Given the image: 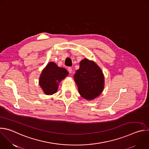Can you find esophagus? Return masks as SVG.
Here are the masks:
<instances>
[{
	"mask_svg": "<svg viewBox=\"0 0 149 149\" xmlns=\"http://www.w3.org/2000/svg\"><path fill=\"white\" fill-rule=\"evenodd\" d=\"M68 72H69L70 74H71V73H72V68H71V67H68Z\"/></svg>",
	"mask_w": 149,
	"mask_h": 149,
	"instance_id": "obj_1",
	"label": "esophagus"
}]
</instances>
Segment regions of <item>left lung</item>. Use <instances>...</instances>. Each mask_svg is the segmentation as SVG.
Masks as SVG:
<instances>
[{
	"label": "left lung",
	"mask_w": 149,
	"mask_h": 149,
	"mask_svg": "<svg viewBox=\"0 0 149 149\" xmlns=\"http://www.w3.org/2000/svg\"><path fill=\"white\" fill-rule=\"evenodd\" d=\"M78 92L85 100L91 101L100 95L104 88V76L93 61L84 58L74 76Z\"/></svg>",
	"instance_id": "left-lung-1"
}]
</instances>
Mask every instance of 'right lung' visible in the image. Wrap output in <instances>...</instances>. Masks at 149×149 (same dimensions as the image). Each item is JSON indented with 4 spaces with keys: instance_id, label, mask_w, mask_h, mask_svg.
<instances>
[{
    "instance_id": "right-lung-1",
    "label": "right lung",
    "mask_w": 149,
    "mask_h": 149,
    "mask_svg": "<svg viewBox=\"0 0 149 149\" xmlns=\"http://www.w3.org/2000/svg\"><path fill=\"white\" fill-rule=\"evenodd\" d=\"M68 75V72L65 68L58 67L54 63L50 62L43 69L39 78V84L45 94L53 95L57 92L59 83Z\"/></svg>"
}]
</instances>
